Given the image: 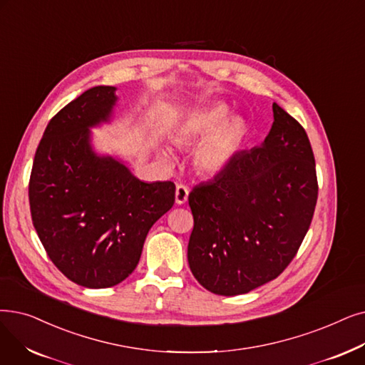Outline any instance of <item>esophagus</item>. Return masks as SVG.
<instances>
[{
	"instance_id": "1",
	"label": "esophagus",
	"mask_w": 365,
	"mask_h": 365,
	"mask_svg": "<svg viewBox=\"0 0 365 365\" xmlns=\"http://www.w3.org/2000/svg\"><path fill=\"white\" fill-rule=\"evenodd\" d=\"M189 191L185 185H178L176 186V204H185L187 201Z\"/></svg>"
}]
</instances>
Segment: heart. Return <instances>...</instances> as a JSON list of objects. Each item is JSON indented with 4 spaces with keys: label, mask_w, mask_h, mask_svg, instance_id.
<instances>
[{
    "label": "heart",
    "mask_w": 365,
    "mask_h": 365,
    "mask_svg": "<svg viewBox=\"0 0 365 365\" xmlns=\"http://www.w3.org/2000/svg\"><path fill=\"white\" fill-rule=\"evenodd\" d=\"M230 110L225 106H213L185 115L174 126V140L183 146L200 145L194 156L195 168L205 176H216L224 171L239 152L246 135V125L242 119H228ZM165 160L171 152L163 149Z\"/></svg>",
    "instance_id": "1"
}]
</instances>
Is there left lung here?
<instances>
[{
	"instance_id": "8db88e82",
	"label": "left lung",
	"mask_w": 365,
	"mask_h": 365,
	"mask_svg": "<svg viewBox=\"0 0 365 365\" xmlns=\"http://www.w3.org/2000/svg\"><path fill=\"white\" fill-rule=\"evenodd\" d=\"M273 116L259 146L237 153L189 194V268L217 295L246 294L276 279L310 227L318 180L309 137L276 103Z\"/></svg>"
}]
</instances>
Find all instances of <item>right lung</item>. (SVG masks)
<instances>
[{
    "mask_svg": "<svg viewBox=\"0 0 365 365\" xmlns=\"http://www.w3.org/2000/svg\"><path fill=\"white\" fill-rule=\"evenodd\" d=\"M116 91L91 88L52 118L29 179L31 216L47 255L91 289L115 287L135 270L176 192L173 182L140 180L119 156L95 149L92 130L115 120Z\"/></svg>",
    "mask_w": 365,
    "mask_h": 365,
    "instance_id": "add662e5",
    "label": "right lung"
}]
</instances>
